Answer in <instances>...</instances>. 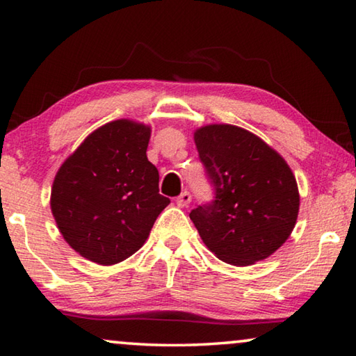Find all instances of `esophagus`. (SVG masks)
Returning a JSON list of instances; mask_svg holds the SVG:
<instances>
[{
    "mask_svg": "<svg viewBox=\"0 0 356 356\" xmlns=\"http://www.w3.org/2000/svg\"><path fill=\"white\" fill-rule=\"evenodd\" d=\"M176 202H177L179 207H188V204L191 202V195L188 191H184L182 195L177 197Z\"/></svg>",
    "mask_w": 356,
    "mask_h": 356,
    "instance_id": "obj_1",
    "label": "esophagus"
}]
</instances>
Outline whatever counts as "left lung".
<instances>
[{
	"mask_svg": "<svg viewBox=\"0 0 356 356\" xmlns=\"http://www.w3.org/2000/svg\"><path fill=\"white\" fill-rule=\"evenodd\" d=\"M215 201L191 210L204 245L222 262L246 267L282 246L297 222L300 193L287 161L257 135L231 124L195 131Z\"/></svg>",
	"mask_w": 356,
	"mask_h": 356,
	"instance_id": "1",
	"label": "left lung"
}]
</instances>
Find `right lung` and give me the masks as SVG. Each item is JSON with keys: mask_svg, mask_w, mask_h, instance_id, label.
I'll return each instance as SVG.
<instances>
[{"mask_svg": "<svg viewBox=\"0 0 356 356\" xmlns=\"http://www.w3.org/2000/svg\"><path fill=\"white\" fill-rule=\"evenodd\" d=\"M150 125L118 119L86 136L59 168L50 207L65 242L99 265L125 261L146 242L170 200L147 160Z\"/></svg>", "mask_w": 356, "mask_h": 356, "instance_id": "1", "label": "right lung"}]
</instances>
